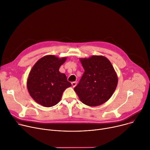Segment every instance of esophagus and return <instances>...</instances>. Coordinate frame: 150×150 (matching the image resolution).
<instances>
[{"instance_id": "1", "label": "esophagus", "mask_w": 150, "mask_h": 150, "mask_svg": "<svg viewBox=\"0 0 150 150\" xmlns=\"http://www.w3.org/2000/svg\"><path fill=\"white\" fill-rule=\"evenodd\" d=\"M76 85V81H74V82H72V86L73 87H75Z\"/></svg>"}]
</instances>
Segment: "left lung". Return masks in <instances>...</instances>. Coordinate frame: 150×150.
I'll return each instance as SVG.
<instances>
[{"label":"left lung","mask_w":150,"mask_h":150,"mask_svg":"<svg viewBox=\"0 0 150 150\" xmlns=\"http://www.w3.org/2000/svg\"><path fill=\"white\" fill-rule=\"evenodd\" d=\"M84 72L74 88L81 101L88 106H98L110 98L117 84V77L108 59L94 55L80 59Z\"/></svg>","instance_id":"8db88e82"}]
</instances>
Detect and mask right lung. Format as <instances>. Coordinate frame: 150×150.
I'll use <instances>...</instances> for the list:
<instances>
[{"mask_svg": "<svg viewBox=\"0 0 150 150\" xmlns=\"http://www.w3.org/2000/svg\"><path fill=\"white\" fill-rule=\"evenodd\" d=\"M66 58H58L54 55L42 57L34 64L27 81L28 91L38 104L50 107L58 104L63 92L71 86L64 74L59 68Z\"/></svg>", "mask_w": 150, "mask_h": 150, "instance_id": "1", "label": "right lung"}]
</instances>
